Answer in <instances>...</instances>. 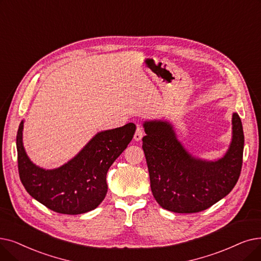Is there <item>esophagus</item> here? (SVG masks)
I'll list each match as a JSON object with an SVG mask.
<instances>
[{
    "instance_id": "obj_1",
    "label": "esophagus",
    "mask_w": 261,
    "mask_h": 261,
    "mask_svg": "<svg viewBox=\"0 0 261 261\" xmlns=\"http://www.w3.org/2000/svg\"><path fill=\"white\" fill-rule=\"evenodd\" d=\"M143 138V130L141 127H138L137 128V131H135V134H134V141L137 142H140Z\"/></svg>"
}]
</instances>
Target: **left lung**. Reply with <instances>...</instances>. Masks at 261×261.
<instances>
[{
  "mask_svg": "<svg viewBox=\"0 0 261 261\" xmlns=\"http://www.w3.org/2000/svg\"><path fill=\"white\" fill-rule=\"evenodd\" d=\"M232 137L227 151L217 160H205L187 150L171 121L146 120L143 150L148 166L150 188L163 209L195 213L218 202L239 179L244 147L242 122L232 114Z\"/></svg>",
  "mask_w": 261,
  "mask_h": 261,
  "instance_id": "left-lung-1",
  "label": "left lung"
}]
</instances>
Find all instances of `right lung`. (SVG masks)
Here are the masks:
<instances>
[{
	"label": "right lung",
	"instance_id": "right-lung-1",
	"mask_svg": "<svg viewBox=\"0 0 261 261\" xmlns=\"http://www.w3.org/2000/svg\"><path fill=\"white\" fill-rule=\"evenodd\" d=\"M23 122L17 133L18 169L28 193L52 211L81 214L97 208L107 195V174L131 142L135 124L98 132L71 160L46 169L34 164L23 146Z\"/></svg>",
	"mask_w": 261,
	"mask_h": 261
}]
</instances>
